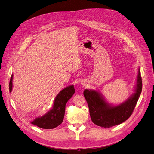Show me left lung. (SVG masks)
<instances>
[{"label": "left lung", "instance_id": "obj_1", "mask_svg": "<svg viewBox=\"0 0 154 154\" xmlns=\"http://www.w3.org/2000/svg\"><path fill=\"white\" fill-rule=\"evenodd\" d=\"M134 94L120 105L113 106L105 101L101 93L85 89L83 95L87 102L92 122L97 126L110 128L122 123L132 115L142 91V78L139 68Z\"/></svg>", "mask_w": 154, "mask_h": 154}]
</instances>
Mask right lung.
I'll return each instance as SVG.
<instances>
[{
	"instance_id": "right-lung-1",
	"label": "right lung",
	"mask_w": 154,
	"mask_h": 154,
	"mask_svg": "<svg viewBox=\"0 0 154 154\" xmlns=\"http://www.w3.org/2000/svg\"><path fill=\"white\" fill-rule=\"evenodd\" d=\"M13 74L10 81V92L13 87ZM75 92L74 85H70L63 88L56 96L53 109L42 116L35 118L31 123L40 128L44 129H53L61 124L63 120L67 102L71 99Z\"/></svg>"
}]
</instances>
